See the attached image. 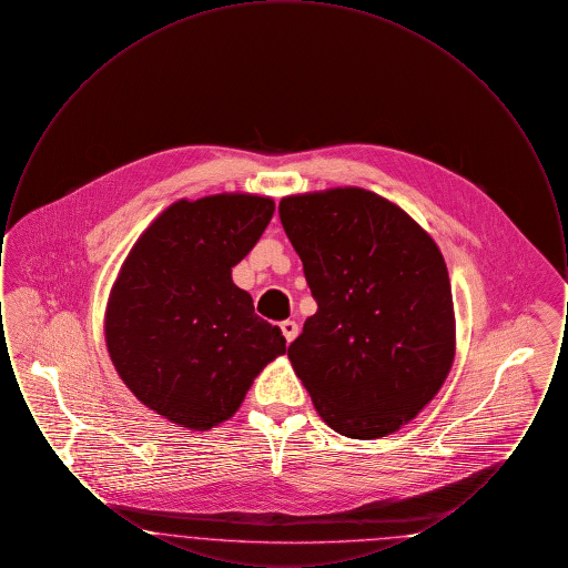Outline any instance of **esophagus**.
<instances>
[{"label":"esophagus","mask_w":568,"mask_h":568,"mask_svg":"<svg viewBox=\"0 0 568 568\" xmlns=\"http://www.w3.org/2000/svg\"><path fill=\"white\" fill-rule=\"evenodd\" d=\"M281 332H283L285 341H287V343H292V341L297 336L296 322H290V320H287V322H283V324H281Z\"/></svg>","instance_id":"obj_1"}]
</instances>
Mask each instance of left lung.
<instances>
[{
    "label": "left lung",
    "instance_id": "left-lung-1",
    "mask_svg": "<svg viewBox=\"0 0 568 568\" xmlns=\"http://www.w3.org/2000/svg\"><path fill=\"white\" fill-rule=\"evenodd\" d=\"M317 313L287 355L325 424L349 438L396 433L428 405L456 353L454 300L433 239L373 191L283 197Z\"/></svg>",
    "mask_w": 568,
    "mask_h": 568
}]
</instances>
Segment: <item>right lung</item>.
<instances>
[{
	"label": "right lung",
	"instance_id": "add662e5",
	"mask_svg": "<svg viewBox=\"0 0 568 568\" xmlns=\"http://www.w3.org/2000/svg\"><path fill=\"white\" fill-rule=\"evenodd\" d=\"M248 193L179 200L132 246L106 308L110 359L142 405L190 430L230 419L262 368L285 353L232 268L271 223Z\"/></svg>",
	"mask_w": 568,
	"mask_h": 568
}]
</instances>
